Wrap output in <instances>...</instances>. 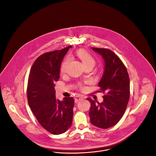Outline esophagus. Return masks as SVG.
<instances>
[{
    "label": "esophagus",
    "mask_w": 156,
    "mask_h": 156,
    "mask_svg": "<svg viewBox=\"0 0 156 156\" xmlns=\"http://www.w3.org/2000/svg\"><path fill=\"white\" fill-rule=\"evenodd\" d=\"M83 99V97L82 96L78 95V96H75V102H78V101H81V100Z\"/></svg>",
    "instance_id": "obj_1"
}]
</instances>
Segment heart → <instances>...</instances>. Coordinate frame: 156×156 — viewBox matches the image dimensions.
<instances>
[{"mask_svg":"<svg viewBox=\"0 0 156 156\" xmlns=\"http://www.w3.org/2000/svg\"><path fill=\"white\" fill-rule=\"evenodd\" d=\"M76 56L79 58V59L81 61L83 66L87 64H92L93 66L94 65L95 60L94 57L87 50L84 49H79L76 52ZM69 62V58H66L62 63V65L60 67V71L62 73H65L66 67ZM79 87L82 90H84L85 89V87L82 84H80Z\"/></svg>","mask_w":156,"mask_h":156,"instance_id":"heart-1","label":"heart"}]
</instances>
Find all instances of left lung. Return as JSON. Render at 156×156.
Returning <instances> with one entry per match:
<instances>
[{"label":"left lung","instance_id":"8db88e82","mask_svg":"<svg viewBox=\"0 0 156 156\" xmlns=\"http://www.w3.org/2000/svg\"><path fill=\"white\" fill-rule=\"evenodd\" d=\"M92 49L104 60V71L98 86L105 94L101 103L87 98L91 102L89 114L92 124L105 129L116 124L124 114L129 98V78L124 63L113 51Z\"/></svg>","mask_w":156,"mask_h":156}]
</instances>
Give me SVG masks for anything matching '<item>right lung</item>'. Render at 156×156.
Segmentation results:
<instances>
[{"mask_svg":"<svg viewBox=\"0 0 156 156\" xmlns=\"http://www.w3.org/2000/svg\"><path fill=\"white\" fill-rule=\"evenodd\" d=\"M72 47L43 54L32 66L29 75L27 97L32 113L46 130L60 134L71 126L74 99L65 97L62 101L55 98V83L60 78L63 57Z\"/></svg>","mask_w":156,"mask_h":156,"instance_id":"right-lung-1","label":"right lung"}]
</instances>
